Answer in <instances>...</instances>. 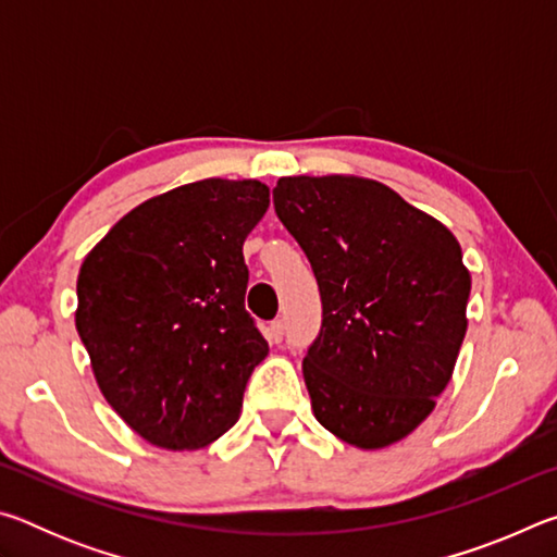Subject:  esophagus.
Returning <instances> with one entry per match:
<instances>
[{
    "instance_id": "34e87169",
    "label": "esophagus",
    "mask_w": 557,
    "mask_h": 557,
    "mask_svg": "<svg viewBox=\"0 0 557 557\" xmlns=\"http://www.w3.org/2000/svg\"><path fill=\"white\" fill-rule=\"evenodd\" d=\"M268 338H270L272 344H280L282 338H285V322H282V319H275V322H270Z\"/></svg>"
}]
</instances>
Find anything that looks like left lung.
I'll return each instance as SVG.
<instances>
[{"mask_svg": "<svg viewBox=\"0 0 557 557\" xmlns=\"http://www.w3.org/2000/svg\"><path fill=\"white\" fill-rule=\"evenodd\" d=\"M272 201L322 295L301 363L314 418L361 449L408 437L435 410L467 334L457 238L373 178L282 176Z\"/></svg>", "mask_w": 557, "mask_h": 557, "instance_id": "1", "label": "left lung"}]
</instances>
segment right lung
I'll return each instance as SVG.
<instances>
[{"label": "right lung", "mask_w": 557, "mask_h": 557, "mask_svg": "<svg viewBox=\"0 0 557 557\" xmlns=\"http://www.w3.org/2000/svg\"><path fill=\"white\" fill-rule=\"evenodd\" d=\"M270 206L258 178H203L139 203L78 272L75 329L139 437L199 449L240 418L268 342L245 312L243 243Z\"/></svg>", "instance_id": "add662e5"}]
</instances>
